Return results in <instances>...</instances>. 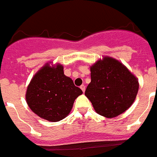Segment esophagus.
Returning a JSON list of instances; mask_svg holds the SVG:
<instances>
[{
    "label": "esophagus",
    "instance_id": "esophagus-1",
    "mask_svg": "<svg viewBox=\"0 0 157 157\" xmlns=\"http://www.w3.org/2000/svg\"><path fill=\"white\" fill-rule=\"evenodd\" d=\"M80 88H81V90H82V91L84 92V91H85V86H84V85H81V86H80Z\"/></svg>",
    "mask_w": 157,
    "mask_h": 157
}]
</instances>
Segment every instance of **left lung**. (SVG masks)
Returning <instances> with one entry per match:
<instances>
[{"instance_id":"obj_1","label":"left lung","mask_w":157,"mask_h":157,"mask_svg":"<svg viewBox=\"0 0 157 157\" xmlns=\"http://www.w3.org/2000/svg\"><path fill=\"white\" fill-rule=\"evenodd\" d=\"M90 70L91 80L85 96L95 111L111 118L128 109L139 91L137 78L123 64L110 57L98 60Z\"/></svg>"}]
</instances>
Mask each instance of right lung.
Instances as JSON below:
<instances>
[{"label": "right lung", "mask_w": 157, "mask_h": 157, "mask_svg": "<svg viewBox=\"0 0 157 157\" xmlns=\"http://www.w3.org/2000/svg\"><path fill=\"white\" fill-rule=\"evenodd\" d=\"M82 90L64 75L63 66L45 64L34 75L27 86L26 100L29 108L41 118L55 122L64 119L72 109Z\"/></svg>", "instance_id": "obj_1"}]
</instances>
